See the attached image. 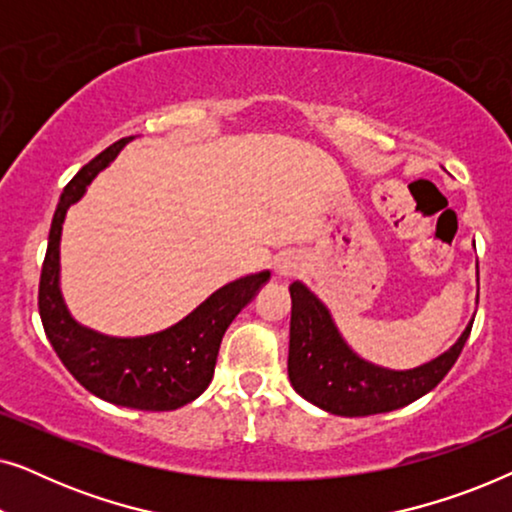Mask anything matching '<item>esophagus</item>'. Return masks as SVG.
Masks as SVG:
<instances>
[{"instance_id":"34e87169","label":"esophagus","mask_w":512,"mask_h":512,"mask_svg":"<svg viewBox=\"0 0 512 512\" xmlns=\"http://www.w3.org/2000/svg\"><path fill=\"white\" fill-rule=\"evenodd\" d=\"M298 270V261H296V256H282V258H277V263H275V275L277 277H291L293 272Z\"/></svg>"}]
</instances>
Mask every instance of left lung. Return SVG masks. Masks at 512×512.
<instances>
[{
	"label": "left lung",
	"instance_id": "8db88e82",
	"mask_svg": "<svg viewBox=\"0 0 512 512\" xmlns=\"http://www.w3.org/2000/svg\"><path fill=\"white\" fill-rule=\"evenodd\" d=\"M289 328V380L305 401L338 417H368L405 408L450 373L464 349L473 319L459 340L429 363L391 370L361 359L335 326L331 310L293 282Z\"/></svg>",
	"mask_w": 512,
	"mask_h": 512
}]
</instances>
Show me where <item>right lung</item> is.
Segmentation results:
<instances>
[{
  "instance_id": "add662e5",
  "label": "right lung",
  "mask_w": 512,
  "mask_h": 512,
  "mask_svg": "<svg viewBox=\"0 0 512 512\" xmlns=\"http://www.w3.org/2000/svg\"><path fill=\"white\" fill-rule=\"evenodd\" d=\"M135 137H123L81 167L60 195L39 282V314L46 338L65 368L90 394L135 410H177L209 387L226 328L247 307L270 272L235 279L202 300L177 324L137 338H114L81 326L60 291V240L67 209L79 202L90 181L109 167Z\"/></svg>"
}]
</instances>
